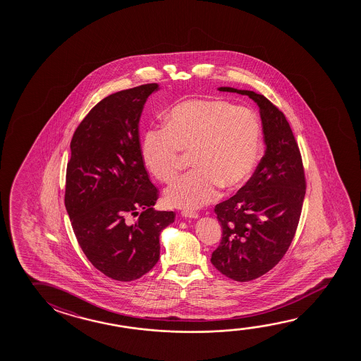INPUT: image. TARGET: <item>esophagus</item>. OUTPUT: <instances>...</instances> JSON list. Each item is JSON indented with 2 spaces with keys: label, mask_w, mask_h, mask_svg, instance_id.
Returning a JSON list of instances; mask_svg holds the SVG:
<instances>
[{
  "label": "esophagus",
  "mask_w": 361,
  "mask_h": 361,
  "mask_svg": "<svg viewBox=\"0 0 361 361\" xmlns=\"http://www.w3.org/2000/svg\"><path fill=\"white\" fill-rule=\"evenodd\" d=\"M183 216L185 218L190 219H197L199 218V214L196 213V212H192V210H183Z\"/></svg>",
  "instance_id": "esophagus-1"
}]
</instances>
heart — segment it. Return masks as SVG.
<instances>
[{
	"mask_svg": "<svg viewBox=\"0 0 361 361\" xmlns=\"http://www.w3.org/2000/svg\"><path fill=\"white\" fill-rule=\"evenodd\" d=\"M262 127L253 111L221 99L178 103L166 126L143 136L142 157L154 178L169 183L178 173L183 152H191L194 170L166 189L169 205L192 210L213 201L220 188L233 191L255 171Z\"/></svg>",
	"mask_w": 361,
	"mask_h": 361,
	"instance_id": "b5f03b06",
	"label": "heart"
}]
</instances>
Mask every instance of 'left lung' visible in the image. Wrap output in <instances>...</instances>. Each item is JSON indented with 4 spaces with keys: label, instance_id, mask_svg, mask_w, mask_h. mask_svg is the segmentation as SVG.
<instances>
[{
    "label": "left lung",
    "instance_id": "left-lung-1",
    "mask_svg": "<svg viewBox=\"0 0 361 361\" xmlns=\"http://www.w3.org/2000/svg\"><path fill=\"white\" fill-rule=\"evenodd\" d=\"M219 90L248 95L258 104L266 143L248 183L215 207L223 237L212 263L226 277L249 282L269 272L290 248L306 194L305 169L290 123L272 102L252 90Z\"/></svg>",
    "mask_w": 361,
    "mask_h": 361
}]
</instances>
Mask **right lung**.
Listing matches in <instances>:
<instances>
[{"mask_svg":"<svg viewBox=\"0 0 361 361\" xmlns=\"http://www.w3.org/2000/svg\"><path fill=\"white\" fill-rule=\"evenodd\" d=\"M159 84L108 95L78 126L66 166V207L80 248L106 277L130 282L160 258V234L173 212H156L140 142V118ZM137 219L133 221V218Z\"/></svg>","mask_w":361,"mask_h":361,"instance_id":"obj_1","label":"right lung"}]
</instances>
